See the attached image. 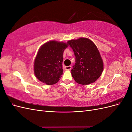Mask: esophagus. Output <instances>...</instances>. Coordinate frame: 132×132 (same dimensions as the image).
<instances>
[{
	"instance_id": "1",
	"label": "esophagus",
	"mask_w": 132,
	"mask_h": 132,
	"mask_svg": "<svg viewBox=\"0 0 132 132\" xmlns=\"http://www.w3.org/2000/svg\"><path fill=\"white\" fill-rule=\"evenodd\" d=\"M71 69V66L69 65V66H66L65 67V70H70Z\"/></svg>"
}]
</instances>
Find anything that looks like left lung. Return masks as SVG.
Wrapping results in <instances>:
<instances>
[{
	"instance_id": "obj_1",
	"label": "left lung",
	"mask_w": 132,
	"mask_h": 132,
	"mask_svg": "<svg viewBox=\"0 0 132 132\" xmlns=\"http://www.w3.org/2000/svg\"><path fill=\"white\" fill-rule=\"evenodd\" d=\"M73 49L75 63L71 70L75 81L82 85L95 82L100 77L103 64L97 47L90 39L80 38L67 42Z\"/></svg>"
}]
</instances>
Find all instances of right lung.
I'll return each instance as SVG.
<instances>
[{
  "instance_id": "1",
  "label": "right lung",
  "mask_w": 132,
  "mask_h": 132,
  "mask_svg": "<svg viewBox=\"0 0 132 132\" xmlns=\"http://www.w3.org/2000/svg\"><path fill=\"white\" fill-rule=\"evenodd\" d=\"M67 43L51 41L39 48L34 63V72L39 81L47 85H53L61 78L63 73L64 51Z\"/></svg>"
}]
</instances>
